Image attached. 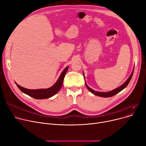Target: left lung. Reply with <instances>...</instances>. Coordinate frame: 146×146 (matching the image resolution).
Returning a JSON list of instances; mask_svg holds the SVG:
<instances>
[{"instance_id": "1", "label": "left lung", "mask_w": 146, "mask_h": 146, "mask_svg": "<svg viewBox=\"0 0 146 146\" xmlns=\"http://www.w3.org/2000/svg\"><path fill=\"white\" fill-rule=\"evenodd\" d=\"M134 72V70H133ZM133 73H131V74L130 75V76L129 77V78L128 79V80L123 84V85H121V86L118 87V88L114 89L112 91H110V92H97V91H95L93 89H90L87 85L86 83H85V85H86V88H88V89L93 94H94L95 95H97V96H101V97H104V98H109V97H111L115 95H116L117 94H118L119 92H121L122 90H123L125 88L127 87V86L128 85L129 82H130V80H131V78H132V76H133ZM84 75V74H83Z\"/></svg>"}]
</instances>
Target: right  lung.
<instances>
[{"label":"right lung","instance_id":"add662e5","mask_svg":"<svg viewBox=\"0 0 146 146\" xmlns=\"http://www.w3.org/2000/svg\"><path fill=\"white\" fill-rule=\"evenodd\" d=\"M68 67H67L63 72L61 73V75L57 81V82L54 85L52 86L48 89H36V90H31V89H28L26 88H23L19 86L18 84H17V86L18 88L22 92L30 96H31L36 99H47L49 98L52 96L56 94L60 89L61 88V86L63 85V80L64 78L65 74L68 70Z\"/></svg>","mask_w":146,"mask_h":146}]
</instances>
